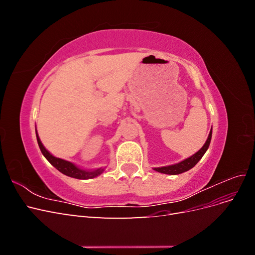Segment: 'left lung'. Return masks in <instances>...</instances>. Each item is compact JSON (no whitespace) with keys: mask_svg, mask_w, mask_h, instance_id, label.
Segmentation results:
<instances>
[{"mask_svg":"<svg viewBox=\"0 0 255 255\" xmlns=\"http://www.w3.org/2000/svg\"><path fill=\"white\" fill-rule=\"evenodd\" d=\"M211 139H212V129H211L210 135H208L207 140L204 143V145L196 154H194V155L190 156L187 159L181 161V163H179V164L167 166V167L154 168V170L158 171L160 173H165V174H180V173H183L185 171L189 170V169H191L192 167L196 166L198 161L202 158V156L204 155V153L208 149V145H210V143H211Z\"/></svg>","mask_w":255,"mask_h":255,"instance_id":"1","label":"left lung"}]
</instances>
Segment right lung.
<instances>
[{
	"instance_id": "right-lung-1",
	"label": "right lung",
	"mask_w": 255,
	"mask_h": 255,
	"mask_svg": "<svg viewBox=\"0 0 255 255\" xmlns=\"http://www.w3.org/2000/svg\"><path fill=\"white\" fill-rule=\"evenodd\" d=\"M36 136H37L38 145H39L43 156L50 161V164H52L61 173H64L68 176L75 177V179L87 180V179H92V177L98 176L99 174H101L102 171L104 170V169H97V170H94V171H85V170H82V169L76 167L74 164L70 163V161H67V160L61 159V158H57L55 156H53L52 154L47 149H45L43 144L41 143L39 137H38V135H37V132H36Z\"/></svg>"
}]
</instances>
